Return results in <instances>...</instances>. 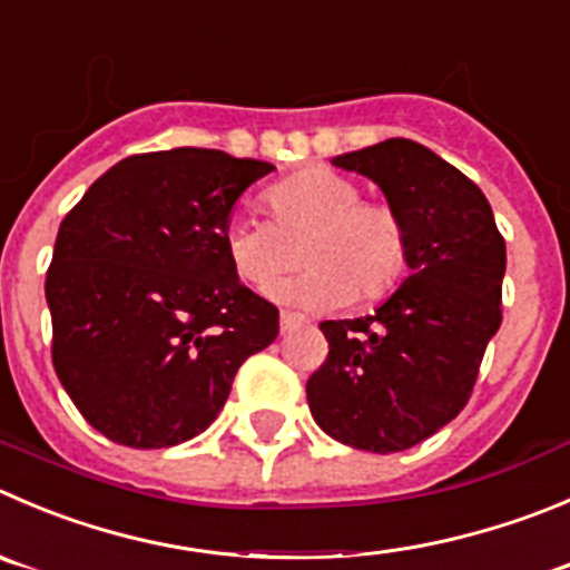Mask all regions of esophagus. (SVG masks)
<instances>
[{"label":"esophagus","instance_id":"obj_1","mask_svg":"<svg viewBox=\"0 0 570 570\" xmlns=\"http://www.w3.org/2000/svg\"><path fill=\"white\" fill-rule=\"evenodd\" d=\"M302 322H305V318H302V316H296V313L282 311V316H279V330H282V333H291V330H294V327H299Z\"/></svg>","mask_w":570,"mask_h":570}]
</instances>
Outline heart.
Masks as SVG:
<instances>
[{"label":"heart","instance_id":"1","mask_svg":"<svg viewBox=\"0 0 570 570\" xmlns=\"http://www.w3.org/2000/svg\"><path fill=\"white\" fill-rule=\"evenodd\" d=\"M271 220L232 215L224 226V252L232 268L254 288L307 259L294 279L271 288L285 305H372L397 288L409 263V235L383 200L361 198L352 178L311 167L263 195ZM303 254H298V248Z\"/></svg>","mask_w":570,"mask_h":570}]
</instances>
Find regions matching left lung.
<instances>
[{
  "label": "left lung",
  "instance_id": "8db88e82",
  "mask_svg": "<svg viewBox=\"0 0 570 570\" xmlns=\"http://www.w3.org/2000/svg\"><path fill=\"white\" fill-rule=\"evenodd\" d=\"M335 167L381 187L409 235V276L372 316L322 322L327 361L307 405L327 436L397 453L456 420L501 327L507 243L490 200L425 145L394 137Z\"/></svg>",
  "mask_w": 570,
  "mask_h": 570
}]
</instances>
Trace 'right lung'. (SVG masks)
I'll return each mask as SVG.
<instances>
[{"label":"right lung","instance_id":"1","mask_svg":"<svg viewBox=\"0 0 570 570\" xmlns=\"http://www.w3.org/2000/svg\"><path fill=\"white\" fill-rule=\"evenodd\" d=\"M274 167L224 150L128 156L63 218L47 271L52 363L91 428L173 448L213 425L279 311L224 252L240 195Z\"/></svg>","mask_w":570,"mask_h":570}]
</instances>
